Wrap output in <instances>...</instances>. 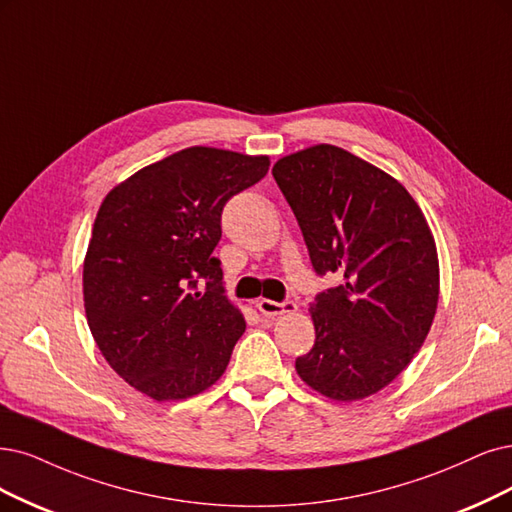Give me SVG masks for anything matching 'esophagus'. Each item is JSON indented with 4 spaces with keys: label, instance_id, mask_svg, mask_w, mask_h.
Instances as JSON below:
<instances>
[{
    "label": "esophagus",
    "instance_id": "esophagus-1",
    "mask_svg": "<svg viewBox=\"0 0 512 512\" xmlns=\"http://www.w3.org/2000/svg\"><path fill=\"white\" fill-rule=\"evenodd\" d=\"M257 308L261 314L266 316H280V314H291L297 310V304L291 299L287 301H272V299H259Z\"/></svg>",
    "mask_w": 512,
    "mask_h": 512
}]
</instances>
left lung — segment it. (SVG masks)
<instances>
[{"mask_svg":"<svg viewBox=\"0 0 512 512\" xmlns=\"http://www.w3.org/2000/svg\"><path fill=\"white\" fill-rule=\"evenodd\" d=\"M272 175L318 276L344 285L310 304L316 342L295 369L333 401H361L424 344L439 304V257L422 208L377 166L335 145L280 158Z\"/></svg>","mask_w":512,"mask_h":512,"instance_id":"8db88e82","label":"left lung"}]
</instances>
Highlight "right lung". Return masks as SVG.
I'll return each mask as SVG.
<instances>
[{
	"label": "right lung",
	"instance_id": "1",
	"mask_svg": "<svg viewBox=\"0 0 512 512\" xmlns=\"http://www.w3.org/2000/svg\"><path fill=\"white\" fill-rule=\"evenodd\" d=\"M268 156L187 147L116 185L84 259V308L105 361L154 401L211 388L246 329L223 293L225 202L268 173Z\"/></svg>",
	"mask_w": 512,
	"mask_h": 512
}]
</instances>
